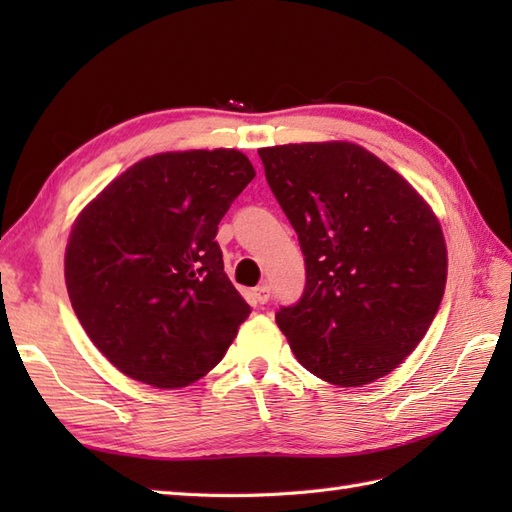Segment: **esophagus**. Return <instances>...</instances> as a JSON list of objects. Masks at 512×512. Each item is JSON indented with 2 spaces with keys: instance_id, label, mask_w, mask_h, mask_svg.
Listing matches in <instances>:
<instances>
[{
  "instance_id": "1",
  "label": "esophagus",
  "mask_w": 512,
  "mask_h": 512,
  "mask_svg": "<svg viewBox=\"0 0 512 512\" xmlns=\"http://www.w3.org/2000/svg\"><path fill=\"white\" fill-rule=\"evenodd\" d=\"M253 299H255V303H259V306H264V303L270 301V288L268 286H257L253 290Z\"/></svg>"
}]
</instances>
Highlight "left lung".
Masks as SVG:
<instances>
[{
	"label": "left lung",
	"mask_w": 512,
	"mask_h": 512,
	"mask_svg": "<svg viewBox=\"0 0 512 512\" xmlns=\"http://www.w3.org/2000/svg\"><path fill=\"white\" fill-rule=\"evenodd\" d=\"M259 158L306 257L301 299L275 314L297 361L339 387L394 372L444 295L438 217L405 178L352 143L266 147Z\"/></svg>",
	"instance_id": "1"
}]
</instances>
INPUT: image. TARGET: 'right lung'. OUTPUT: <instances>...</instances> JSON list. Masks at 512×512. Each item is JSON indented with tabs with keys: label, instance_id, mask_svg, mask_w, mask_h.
<instances>
[{
	"label": "right lung",
	"instance_id": "add662e5",
	"mask_svg": "<svg viewBox=\"0 0 512 512\" xmlns=\"http://www.w3.org/2000/svg\"><path fill=\"white\" fill-rule=\"evenodd\" d=\"M255 178L235 149L136 162L85 206L65 286L92 343L151 387H187L222 361L250 306L224 273L217 224Z\"/></svg>",
	"mask_w": 512,
	"mask_h": 512
}]
</instances>
